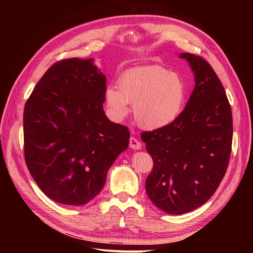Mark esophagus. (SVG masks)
Returning a JSON list of instances; mask_svg holds the SVG:
<instances>
[{
    "instance_id": "obj_1",
    "label": "esophagus",
    "mask_w": 253,
    "mask_h": 253,
    "mask_svg": "<svg viewBox=\"0 0 253 253\" xmlns=\"http://www.w3.org/2000/svg\"><path fill=\"white\" fill-rule=\"evenodd\" d=\"M142 147V144L140 143V141L137 140L135 137H131L129 138V148L133 150H140Z\"/></svg>"
}]
</instances>
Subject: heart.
Returning <instances> with one entry per match:
<instances>
[{
  "label": "heart",
  "instance_id": "1",
  "mask_svg": "<svg viewBox=\"0 0 253 253\" xmlns=\"http://www.w3.org/2000/svg\"><path fill=\"white\" fill-rule=\"evenodd\" d=\"M118 88L108 87L106 105L116 120L128 115L133 105L134 118L145 129H158L171 125L180 115L187 87L179 75L158 65L131 68L122 74Z\"/></svg>",
  "mask_w": 253,
  "mask_h": 253
}]
</instances>
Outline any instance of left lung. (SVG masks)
<instances>
[{
    "mask_svg": "<svg viewBox=\"0 0 253 253\" xmlns=\"http://www.w3.org/2000/svg\"><path fill=\"white\" fill-rule=\"evenodd\" d=\"M194 75L192 94L174 122L141 134L154 167L145 180L151 202L169 214L204 205L227 171L232 144V113L223 84L201 57L181 52Z\"/></svg>",
    "mask_w": 253,
    "mask_h": 253,
    "instance_id": "left-lung-1",
    "label": "left lung"
}]
</instances>
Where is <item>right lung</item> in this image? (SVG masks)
<instances>
[{
  "label": "right lung",
  "mask_w": 253,
  "mask_h": 253,
  "mask_svg": "<svg viewBox=\"0 0 253 253\" xmlns=\"http://www.w3.org/2000/svg\"><path fill=\"white\" fill-rule=\"evenodd\" d=\"M106 77L90 59L53 64L25 104V162L42 192L82 206L102 190L106 174L128 147L126 126L104 113Z\"/></svg>",
  "instance_id": "add662e5"
}]
</instances>
